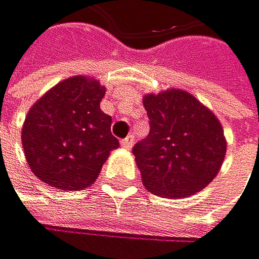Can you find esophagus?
<instances>
[{"label":"esophagus","instance_id":"esophagus-1","mask_svg":"<svg viewBox=\"0 0 259 259\" xmlns=\"http://www.w3.org/2000/svg\"><path fill=\"white\" fill-rule=\"evenodd\" d=\"M121 146H122L124 149H131V148L134 146V137H132V135L125 137L124 140H121Z\"/></svg>","mask_w":259,"mask_h":259}]
</instances>
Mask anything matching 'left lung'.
I'll list each match as a JSON object with an SVG mask.
<instances>
[{"instance_id":"1","label":"left lung","mask_w":259,"mask_h":259,"mask_svg":"<svg viewBox=\"0 0 259 259\" xmlns=\"http://www.w3.org/2000/svg\"><path fill=\"white\" fill-rule=\"evenodd\" d=\"M149 134L134 146L149 193L182 199L202 191L220 172L226 138L217 116L189 92L170 89L143 97Z\"/></svg>"}]
</instances>
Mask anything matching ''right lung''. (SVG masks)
Wrapping results in <instances>:
<instances>
[{
	"label": "right lung",
	"instance_id": "obj_1",
	"mask_svg": "<svg viewBox=\"0 0 259 259\" xmlns=\"http://www.w3.org/2000/svg\"><path fill=\"white\" fill-rule=\"evenodd\" d=\"M105 87L73 76L36 102L25 117L22 145L31 172L63 191L91 186L108 156L119 146L111 116L100 110Z\"/></svg>",
	"mask_w": 259,
	"mask_h": 259
}]
</instances>
